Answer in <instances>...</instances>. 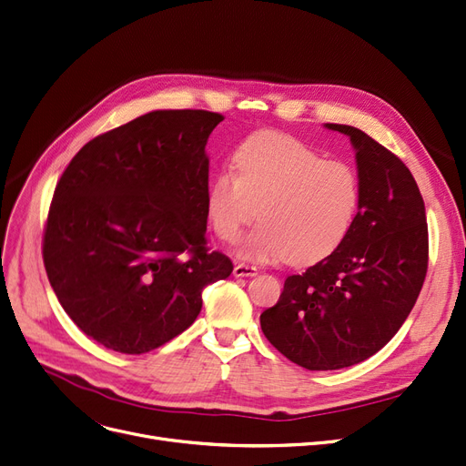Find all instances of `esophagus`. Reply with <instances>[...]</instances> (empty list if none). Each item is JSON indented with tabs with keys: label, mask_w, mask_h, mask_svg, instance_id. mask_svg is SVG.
Here are the masks:
<instances>
[{
	"label": "esophagus",
	"mask_w": 466,
	"mask_h": 466,
	"mask_svg": "<svg viewBox=\"0 0 466 466\" xmlns=\"http://www.w3.org/2000/svg\"><path fill=\"white\" fill-rule=\"evenodd\" d=\"M236 278H246V276H255L257 274V268L251 267V265H246V262H236L234 265V272H232Z\"/></svg>",
	"instance_id": "1"
}]
</instances>
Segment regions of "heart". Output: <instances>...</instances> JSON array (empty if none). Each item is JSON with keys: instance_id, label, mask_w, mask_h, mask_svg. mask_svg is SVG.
I'll return each instance as SVG.
<instances>
[{"instance_id": "obj_1", "label": "heart", "mask_w": 466, "mask_h": 466, "mask_svg": "<svg viewBox=\"0 0 466 466\" xmlns=\"http://www.w3.org/2000/svg\"><path fill=\"white\" fill-rule=\"evenodd\" d=\"M208 192V215L218 238L234 241L257 217L239 255L283 257L309 265L333 253L350 232L361 199L356 171L323 159L300 140L279 133L249 137Z\"/></svg>"}]
</instances>
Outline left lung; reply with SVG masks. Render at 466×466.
<instances>
[{
	"mask_svg": "<svg viewBox=\"0 0 466 466\" xmlns=\"http://www.w3.org/2000/svg\"><path fill=\"white\" fill-rule=\"evenodd\" d=\"M350 137L361 187L354 225L340 246L283 283L260 328L272 345L310 371L350 368L398 333L429 267L424 201L411 171L363 131L326 124Z\"/></svg>",
	"mask_w": 466,
	"mask_h": 466,
	"instance_id": "8db88e82",
	"label": "left lung"
}]
</instances>
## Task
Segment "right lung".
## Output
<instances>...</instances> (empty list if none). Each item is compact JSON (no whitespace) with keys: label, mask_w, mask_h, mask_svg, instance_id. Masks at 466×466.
I'll use <instances>...</instances> for the list:
<instances>
[{"label":"right lung","mask_w":466,"mask_h":466,"mask_svg":"<svg viewBox=\"0 0 466 466\" xmlns=\"http://www.w3.org/2000/svg\"><path fill=\"white\" fill-rule=\"evenodd\" d=\"M208 110H154L98 135L56 183L44 265L65 312L89 339L145 354L188 329L201 291L232 274L209 251Z\"/></svg>","instance_id":"obj_1"}]
</instances>
